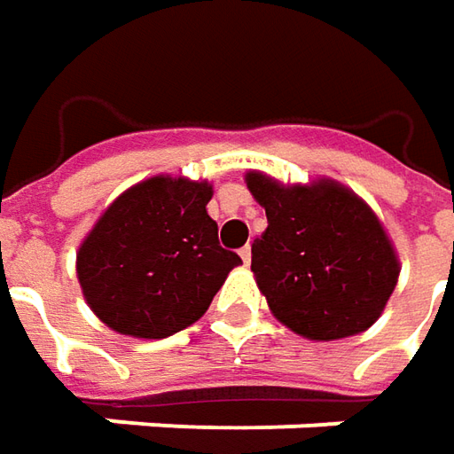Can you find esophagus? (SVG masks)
<instances>
[{
    "mask_svg": "<svg viewBox=\"0 0 454 454\" xmlns=\"http://www.w3.org/2000/svg\"><path fill=\"white\" fill-rule=\"evenodd\" d=\"M241 258H243V263H251V246H243Z\"/></svg>",
    "mask_w": 454,
    "mask_h": 454,
    "instance_id": "34e87169",
    "label": "esophagus"
}]
</instances>
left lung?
Returning a JSON list of instances; mask_svg holds the SVG:
<instances>
[{"instance_id": "obj_1", "label": "left lung", "mask_w": 454, "mask_h": 454, "mask_svg": "<svg viewBox=\"0 0 454 454\" xmlns=\"http://www.w3.org/2000/svg\"><path fill=\"white\" fill-rule=\"evenodd\" d=\"M269 226L251 246V271L291 332L332 341L369 329L397 286L399 261L380 218L334 180L281 185L246 173Z\"/></svg>"}]
</instances>
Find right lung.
Returning a JSON list of instances; mask_svg holds the SVG:
<instances>
[{"mask_svg":"<svg viewBox=\"0 0 454 454\" xmlns=\"http://www.w3.org/2000/svg\"><path fill=\"white\" fill-rule=\"evenodd\" d=\"M206 180L155 176L102 213L77 251L85 301L113 332L165 339L196 324L239 254L218 243Z\"/></svg>","mask_w":454,"mask_h":454,"instance_id":"obj_1","label":"right lung"}]
</instances>
